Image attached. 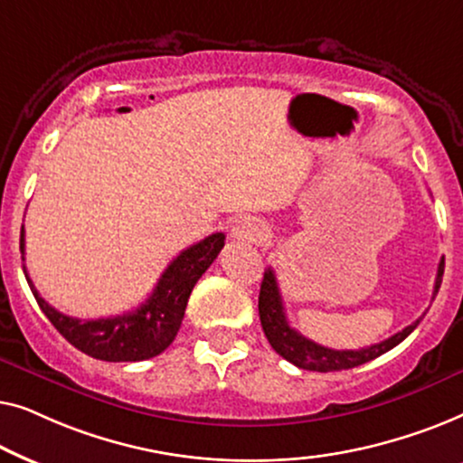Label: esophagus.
I'll list each match as a JSON object with an SVG mask.
<instances>
[{
	"mask_svg": "<svg viewBox=\"0 0 463 463\" xmlns=\"http://www.w3.org/2000/svg\"><path fill=\"white\" fill-rule=\"evenodd\" d=\"M232 238L238 240V242H263V240L268 238V227H265L263 221H259L255 217L240 219L232 227Z\"/></svg>",
	"mask_w": 463,
	"mask_h": 463,
	"instance_id": "obj_1",
	"label": "esophagus"
}]
</instances>
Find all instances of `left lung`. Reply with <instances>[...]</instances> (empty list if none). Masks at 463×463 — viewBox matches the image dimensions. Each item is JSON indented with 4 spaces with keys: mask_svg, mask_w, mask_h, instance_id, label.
Here are the masks:
<instances>
[{
    "mask_svg": "<svg viewBox=\"0 0 463 463\" xmlns=\"http://www.w3.org/2000/svg\"><path fill=\"white\" fill-rule=\"evenodd\" d=\"M442 274H445V257H442L439 263V274H436L432 299L440 288ZM259 318H261L263 333L265 337H268L269 345L274 347L284 360H288V363L299 366V369L318 371V373L354 369V366L369 363V360L390 352L392 347H396L402 339H407L409 335L415 331L417 325L421 322V318H417L413 325L404 326L401 333L392 335V337L379 341L375 345L360 347V350H333V347L314 344L312 339L303 337L299 331H295V328L288 325L287 314H284L280 288H278L276 274L271 268L265 269L261 290H259Z\"/></svg>",
    "mask_w": 463,
    "mask_h": 463,
    "instance_id": "1",
    "label": "left lung"
}]
</instances>
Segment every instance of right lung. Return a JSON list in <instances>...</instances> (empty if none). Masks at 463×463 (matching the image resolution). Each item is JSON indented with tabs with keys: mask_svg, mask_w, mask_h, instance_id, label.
I'll use <instances>...</instances> for the list:
<instances>
[{
	"mask_svg": "<svg viewBox=\"0 0 463 463\" xmlns=\"http://www.w3.org/2000/svg\"><path fill=\"white\" fill-rule=\"evenodd\" d=\"M223 233H213L198 244L189 246L179 257L173 259L157 280L154 293L135 312L111 316L99 320H80L61 314L48 301H43L33 282L29 280L27 268L24 276L33 293L37 306L52 322L56 331L73 347L88 356L107 363H137V360L154 358L173 344L179 333L187 299L195 282L211 268V263L223 249ZM21 252L24 261V227L21 230Z\"/></svg>",
	"mask_w": 463,
	"mask_h": 463,
	"instance_id": "add662e5",
	"label": "right lung"
}]
</instances>
